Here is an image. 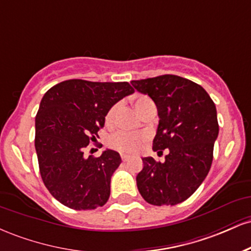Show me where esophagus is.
Wrapping results in <instances>:
<instances>
[{"mask_svg":"<svg viewBox=\"0 0 251 251\" xmlns=\"http://www.w3.org/2000/svg\"><path fill=\"white\" fill-rule=\"evenodd\" d=\"M128 159H129V155H127V154H122V160H123V162H127Z\"/></svg>","mask_w":251,"mask_h":251,"instance_id":"esophagus-1","label":"esophagus"}]
</instances>
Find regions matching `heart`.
Returning a JSON list of instances; mask_svg holds the SVG:
<instances>
[{"instance_id": "1", "label": "heart", "mask_w": 251, "mask_h": 251, "mask_svg": "<svg viewBox=\"0 0 251 251\" xmlns=\"http://www.w3.org/2000/svg\"><path fill=\"white\" fill-rule=\"evenodd\" d=\"M134 107L138 113L143 116L148 109L153 106L154 103L151 98L148 96H137L134 98ZM118 109V105H113L108 109L105 116V123L107 126L113 125L114 118ZM146 134L144 132H126V131H118L108 138L109 148L117 150V151L125 152V153H132L139 150L142 144L145 142Z\"/></svg>"}]
</instances>
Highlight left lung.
Returning a JSON list of instances; mask_svg holds the SVG:
<instances>
[{
    "label": "left lung",
    "mask_w": 251,
    "mask_h": 251,
    "mask_svg": "<svg viewBox=\"0 0 251 251\" xmlns=\"http://www.w3.org/2000/svg\"><path fill=\"white\" fill-rule=\"evenodd\" d=\"M131 83L157 106L159 125L152 149L169 151L163 163L143 158L138 190L152 205L179 204L200 188L211 168L218 135L215 102L201 85L172 74Z\"/></svg>",
    "instance_id": "8db88e82"
}]
</instances>
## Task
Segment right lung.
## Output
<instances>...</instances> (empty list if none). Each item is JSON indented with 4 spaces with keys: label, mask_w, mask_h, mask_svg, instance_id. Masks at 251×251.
Here are the masks:
<instances>
[{
    "label": "right lung",
    "mask_w": 251,
    "mask_h": 251,
    "mask_svg": "<svg viewBox=\"0 0 251 251\" xmlns=\"http://www.w3.org/2000/svg\"><path fill=\"white\" fill-rule=\"evenodd\" d=\"M128 82L62 81L48 89L35 117V149L43 184L55 200L74 210L105 205L111 177L122 163L118 152L83 154L114 103L132 94Z\"/></svg>",
    "instance_id": "right-lung-1"
}]
</instances>
